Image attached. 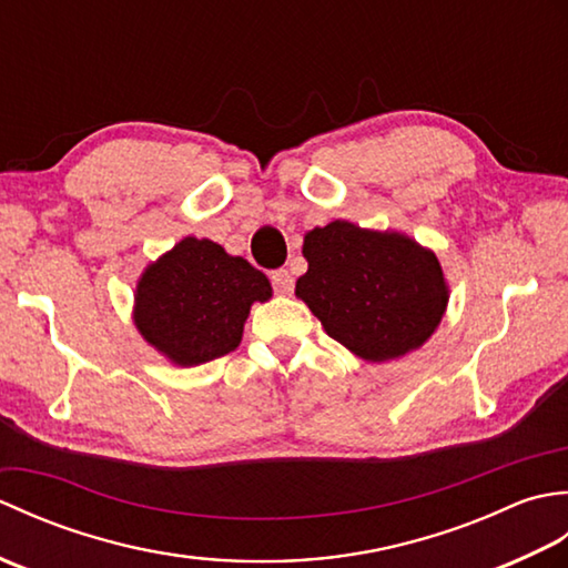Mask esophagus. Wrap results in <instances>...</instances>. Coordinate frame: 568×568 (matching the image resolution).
I'll return each instance as SVG.
<instances>
[{"label":"esophagus","mask_w":568,"mask_h":568,"mask_svg":"<svg viewBox=\"0 0 568 568\" xmlns=\"http://www.w3.org/2000/svg\"><path fill=\"white\" fill-rule=\"evenodd\" d=\"M271 283H273V291H275V293H283V295L293 293V285H295L291 271H285V268L273 271V273H271Z\"/></svg>","instance_id":"1"}]
</instances>
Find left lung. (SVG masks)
<instances>
[{
  "label": "left lung",
  "instance_id": "left-lung-1",
  "mask_svg": "<svg viewBox=\"0 0 568 568\" xmlns=\"http://www.w3.org/2000/svg\"><path fill=\"white\" fill-rule=\"evenodd\" d=\"M303 253L310 265L295 295L361 358H400L442 322L449 300L442 265L413 239L336 220L312 229Z\"/></svg>",
  "mask_w": 568,
  "mask_h": 568
}]
</instances>
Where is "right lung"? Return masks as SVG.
<instances>
[{"instance_id": "1", "label": "right lung", "mask_w": 568, "mask_h": 568, "mask_svg": "<svg viewBox=\"0 0 568 568\" xmlns=\"http://www.w3.org/2000/svg\"><path fill=\"white\" fill-rule=\"evenodd\" d=\"M268 297V277L246 258L187 236L141 275L134 320L173 364L197 366L234 352L251 305Z\"/></svg>"}]
</instances>
